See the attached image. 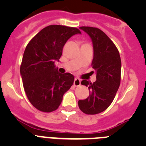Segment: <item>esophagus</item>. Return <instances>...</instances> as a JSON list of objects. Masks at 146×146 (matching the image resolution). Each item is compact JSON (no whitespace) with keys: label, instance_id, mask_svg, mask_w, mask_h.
I'll return each mask as SVG.
<instances>
[{"label":"esophagus","instance_id":"1","mask_svg":"<svg viewBox=\"0 0 146 146\" xmlns=\"http://www.w3.org/2000/svg\"><path fill=\"white\" fill-rule=\"evenodd\" d=\"M80 84H81V80L79 79V78H77V77H76L74 81V86H75V87H78V86H80Z\"/></svg>","mask_w":146,"mask_h":146}]
</instances>
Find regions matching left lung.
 Returning a JSON list of instances; mask_svg holds the SVG:
<instances>
[{
    "instance_id": "8db88e82",
    "label": "left lung",
    "mask_w": 146,
    "mask_h": 146,
    "mask_svg": "<svg viewBox=\"0 0 146 146\" xmlns=\"http://www.w3.org/2000/svg\"><path fill=\"white\" fill-rule=\"evenodd\" d=\"M91 37L94 46L92 68L96 71V80L91 83L82 80L88 88L89 96L78 101L82 112L95 115L104 111L113 102L121 82V60L118 49L102 31L94 27L82 26Z\"/></svg>"
}]
</instances>
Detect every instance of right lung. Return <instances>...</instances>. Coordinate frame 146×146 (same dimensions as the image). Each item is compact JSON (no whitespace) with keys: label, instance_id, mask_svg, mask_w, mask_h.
<instances>
[{"label":"right lung","instance_id":"add662e5","mask_svg":"<svg viewBox=\"0 0 146 146\" xmlns=\"http://www.w3.org/2000/svg\"><path fill=\"white\" fill-rule=\"evenodd\" d=\"M77 33H81L78 28L51 25L41 30L26 46L20 74L28 100L40 111L57 110L73 85L74 76L59 73L55 62L59 61L67 40Z\"/></svg>","mask_w":146,"mask_h":146}]
</instances>
